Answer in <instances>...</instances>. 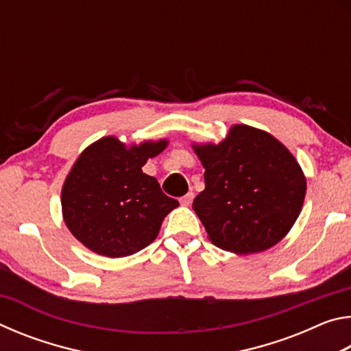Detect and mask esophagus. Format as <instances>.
Returning <instances> with one entry per match:
<instances>
[{
	"label": "esophagus",
	"instance_id": "34e87169",
	"mask_svg": "<svg viewBox=\"0 0 351 351\" xmlns=\"http://www.w3.org/2000/svg\"><path fill=\"white\" fill-rule=\"evenodd\" d=\"M193 198H195V193L193 192H189V193L184 195V197L180 201H181L182 206H190V204H192Z\"/></svg>",
	"mask_w": 351,
	"mask_h": 351
}]
</instances>
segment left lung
Masks as SVG:
<instances>
[{
	"label": "left lung",
	"instance_id": "obj_1",
	"mask_svg": "<svg viewBox=\"0 0 351 351\" xmlns=\"http://www.w3.org/2000/svg\"><path fill=\"white\" fill-rule=\"evenodd\" d=\"M206 189L193 199L213 245L235 254L266 251L293 228L306 181L293 154L271 134L234 125L221 144L193 145Z\"/></svg>",
	"mask_w": 351,
	"mask_h": 351
}]
</instances>
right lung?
<instances>
[{
	"label": "right lung",
	"mask_w": 351,
	"mask_h": 351,
	"mask_svg": "<svg viewBox=\"0 0 351 351\" xmlns=\"http://www.w3.org/2000/svg\"><path fill=\"white\" fill-rule=\"evenodd\" d=\"M167 141L127 148L112 136L86 148L62 190L63 218L77 240L96 254L117 258L156 239L167 213L180 206L156 178L142 173Z\"/></svg>",
	"instance_id": "1"
}]
</instances>
